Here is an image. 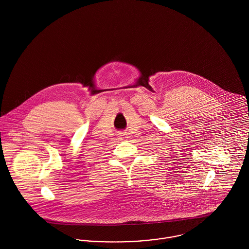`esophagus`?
<instances>
[{
  "mask_svg": "<svg viewBox=\"0 0 249 249\" xmlns=\"http://www.w3.org/2000/svg\"><path fill=\"white\" fill-rule=\"evenodd\" d=\"M118 138L120 140H126L128 137H127V135L125 134V133H121V134H118Z\"/></svg>",
  "mask_w": 249,
  "mask_h": 249,
  "instance_id": "obj_1",
  "label": "esophagus"
}]
</instances>
